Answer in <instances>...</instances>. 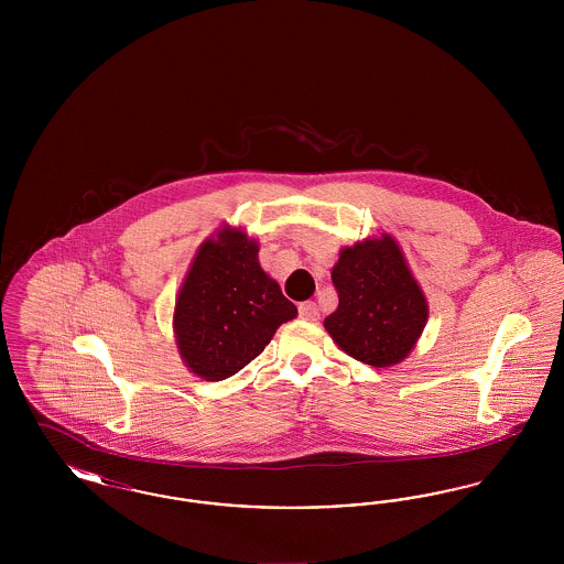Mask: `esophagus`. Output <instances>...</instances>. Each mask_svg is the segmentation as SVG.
<instances>
[{
    "label": "esophagus",
    "instance_id": "obj_1",
    "mask_svg": "<svg viewBox=\"0 0 564 564\" xmlns=\"http://www.w3.org/2000/svg\"><path fill=\"white\" fill-rule=\"evenodd\" d=\"M297 315L304 319V322H317L319 319V308H317V304L315 302H302L300 306H297Z\"/></svg>",
    "mask_w": 564,
    "mask_h": 564
}]
</instances>
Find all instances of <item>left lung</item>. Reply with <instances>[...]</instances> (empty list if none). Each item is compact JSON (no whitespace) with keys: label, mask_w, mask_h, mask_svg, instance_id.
<instances>
[{"label":"left lung","mask_w":564,"mask_h":564,"mask_svg":"<svg viewBox=\"0 0 564 564\" xmlns=\"http://www.w3.org/2000/svg\"><path fill=\"white\" fill-rule=\"evenodd\" d=\"M332 283L338 308L323 325L336 345L375 368L402 361L427 323V300L398 242L382 237L343 249Z\"/></svg>","instance_id":"1"}]
</instances>
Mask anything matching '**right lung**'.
<instances>
[{
	"mask_svg": "<svg viewBox=\"0 0 564 564\" xmlns=\"http://www.w3.org/2000/svg\"><path fill=\"white\" fill-rule=\"evenodd\" d=\"M297 315L258 262V242L224 230L203 242L175 302L177 347L194 375L224 380L256 359Z\"/></svg>",
	"mask_w": 564,
	"mask_h": 564,
	"instance_id": "obj_1",
	"label": "right lung"
}]
</instances>
